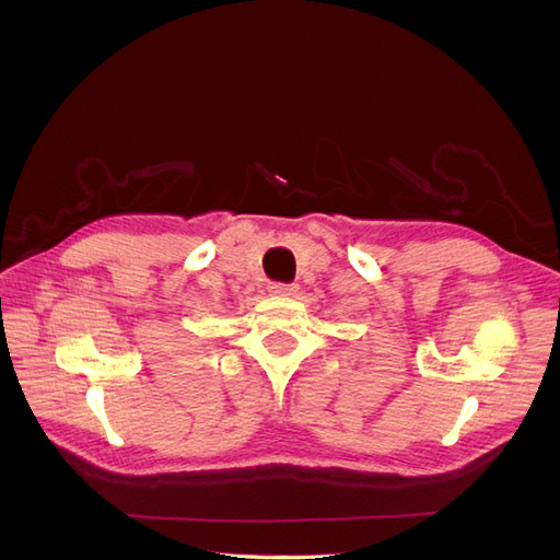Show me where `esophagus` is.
Returning <instances> with one entry per match:
<instances>
[{
  "instance_id": "obj_1",
  "label": "esophagus",
  "mask_w": 560,
  "mask_h": 560,
  "mask_svg": "<svg viewBox=\"0 0 560 560\" xmlns=\"http://www.w3.org/2000/svg\"><path fill=\"white\" fill-rule=\"evenodd\" d=\"M268 292L276 294V296H290L296 292V284L290 282H270L268 284Z\"/></svg>"
}]
</instances>
